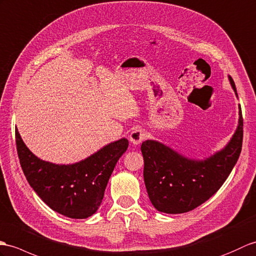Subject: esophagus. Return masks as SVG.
Listing matches in <instances>:
<instances>
[{
    "mask_svg": "<svg viewBox=\"0 0 256 256\" xmlns=\"http://www.w3.org/2000/svg\"><path fill=\"white\" fill-rule=\"evenodd\" d=\"M145 138H146V134L144 132V130L138 128L133 130V132L130 133V140L133 145H138V144H140L142 140H145Z\"/></svg>",
    "mask_w": 256,
    "mask_h": 256,
    "instance_id": "1",
    "label": "esophagus"
}]
</instances>
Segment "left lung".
Returning a JSON list of instances; mask_svg holds the SVG:
<instances>
[{"label":"left lung","instance_id":"1","mask_svg":"<svg viewBox=\"0 0 256 256\" xmlns=\"http://www.w3.org/2000/svg\"><path fill=\"white\" fill-rule=\"evenodd\" d=\"M228 80L238 98L232 77L228 75ZM242 140L243 118L239 104V120L232 138L210 157L190 158L158 140L142 142L144 182L154 207L166 214H182L210 198L236 166Z\"/></svg>","mask_w":256,"mask_h":256}]
</instances>
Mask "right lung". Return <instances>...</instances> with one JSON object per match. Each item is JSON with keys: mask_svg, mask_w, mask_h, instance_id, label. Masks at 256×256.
Wrapping results in <instances>:
<instances>
[{"mask_svg": "<svg viewBox=\"0 0 256 256\" xmlns=\"http://www.w3.org/2000/svg\"><path fill=\"white\" fill-rule=\"evenodd\" d=\"M20 162L29 186L51 210L73 219L92 216L102 202L104 190L128 140L106 144L78 162L58 164L40 159L15 130Z\"/></svg>", "mask_w": 256, "mask_h": 256, "instance_id": "add662e5", "label": "right lung"}]
</instances>
